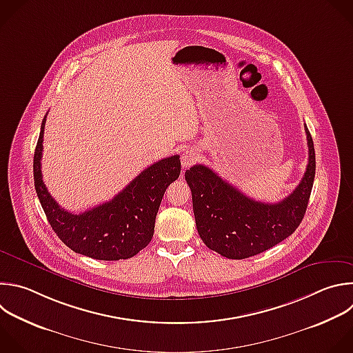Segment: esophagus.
<instances>
[{
  "label": "esophagus",
  "instance_id": "34e87169",
  "mask_svg": "<svg viewBox=\"0 0 353 353\" xmlns=\"http://www.w3.org/2000/svg\"><path fill=\"white\" fill-rule=\"evenodd\" d=\"M198 161V152L194 148H187L181 155V166L183 169L190 168Z\"/></svg>",
  "mask_w": 353,
  "mask_h": 353
}]
</instances>
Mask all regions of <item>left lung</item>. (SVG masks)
Wrapping results in <instances>:
<instances>
[{"instance_id":"left-lung-1","label":"left lung","mask_w":353,"mask_h":353,"mask_svg":"<svg viewBox=\"0 0 353 353\" xmlns=\"http://www.w3.org/2000/svg\"><path fill=\"white\" fill-rule=\"evenodd\" d=\"M309 161L298 187L283 201L266 203L252 199L203 165L185 172L192 209L205 245L228 259H245L277 245L301 224L310 198L316 157L305 125Z\"/></svg>"}]
</instances>
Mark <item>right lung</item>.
Masks as SVG:
<instances>
[{
  "label": "right lung",
  "instance_id": "obj_1",
  "mask_svg": "<svg viewBox=\"0 0 353 353\" xmlns=\"http://www.w3.org/2000/svg\"><path fill=\"white\" fill-rule=\"evenodd\" d=\"M46 117L34 151L33 174L37 196L52 230L76 254L98 261L133 258L152 240L162 196L169 184L180 176V157L165 158L144 169L110 201L79 214L70 213L58 205L43 181Z\"/></svg>",
  "mask_w": 353,
  "mask_h": 353
}]
</instances>
